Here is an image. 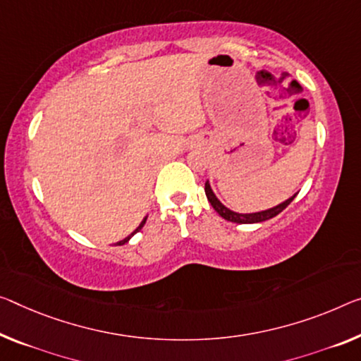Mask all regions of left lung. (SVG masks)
I'll return each instance as SVG.
<instances>
[{"mask_svg": "<svg viewBox=\"0 0 361 361\" xmlns=\"http://www.w3.org/2000/svg\"><path fill=\"white\" fill-rule=\"evenodd\" d=\"M204 193H207V198L208 202L212 203V207L214 208V212L218 213L221 218H224L227 221H231V223H237V224H253V223H263V221H268L271 218H274V216L279 214L282 209H286L289 207L290 202L293 198L297 197L292 195L286 200V202H282L279 204H276L273 208H268V209H263V212H255V213H237V212H232L219 202V198L214 195L212 185H209V180L204 182Z\"/></svg>", "mask_w": 361, "mask_h": 361, "instance_id": "8db88e82", "label": "left lung"}]
</instances>
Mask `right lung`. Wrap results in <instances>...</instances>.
<instances>
[{"mask_svg":"<svg viewBox=\"0 0 361 361\" xmlns=\"http://www.w3.org/2000/svg\"><path fill=\"white\" fill-rule=\"evenodd\" d=\"M147 218H148V216H145V218H143V221H142V223H140V224H138V227H137V229H135L134 232H132V234H130V235H127V237L124 238V240H121V242H118V243H119V245H124V243H127V242H129V240H130V238H132V237H134V234H137V232H138V231H140V229H142V227H143V224H145V223H147Z\"/></svg>","mask_w":361,"mask_h":361,"instance_id":"obj_1","label":"right lung"}]
</instances>
